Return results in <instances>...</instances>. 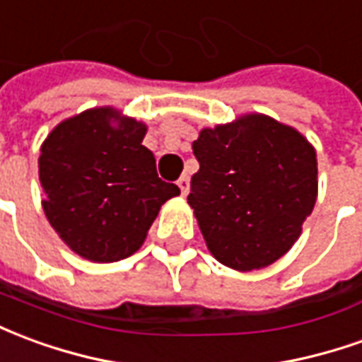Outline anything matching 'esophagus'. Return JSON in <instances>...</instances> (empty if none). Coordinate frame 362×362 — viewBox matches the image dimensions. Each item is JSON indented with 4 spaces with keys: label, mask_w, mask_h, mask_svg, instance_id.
Listing matches in <instances>:
<instances>
[{
    "label": "esophagus",
    "mask_w": 362,
    "mask_h": 362,
    "mask_svg": "<svg viewBox=\"0 0 362 362\" xmlns=\"http://www.w3.org/2000/svg\"><path fill=\"white\" fill-rule=\"evenodd\" d=\"M177 185H179V189H181V194L185 197V194L189 193V175L179 177V181H177Z\"/></svg>",
    "instance_id": "obj_1"
}]
</instances>
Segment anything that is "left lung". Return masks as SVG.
<instances>
[{"label":"left lung","instance_id":"left-lung-1","mask_svg":"<svg viewBox=\"0 0 362 362\" xmlns=\"http://www.w3.org/2000/svg\"><path fill=\"white\" fill-rule=\"evenodd\" d=\"M201 169L187 197L206 247L235 271L269 267L291 250L317 199L314 146L261 112L202 128Z\"/></svg>","mask_w":362,"mask_h":362}]
</instances>
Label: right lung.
<instances>
[{
	"label": "right lung",
	"mask_w": 362,
	"mask_h": 362,
	"mask_svg": "<svg viewBox=\"0 0 362 362\" xmlns=\"http://www.w3.org/2000/svg\"><path fill=\"white\" fill-rule=\"evenodd\" d=\"M144 122L93 107L52 128L40 146L42 210L79 257L115 263L142 247L161 204L181 193L158 177Z\"/></svg>",
	"instance_id": "1"
}]
</instances>
